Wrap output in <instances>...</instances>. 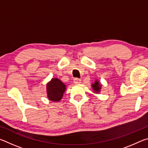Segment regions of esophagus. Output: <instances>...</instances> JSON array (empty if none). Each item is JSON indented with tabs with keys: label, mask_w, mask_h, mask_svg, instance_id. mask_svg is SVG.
<instances>
[{
	"label": "esophagus",
	"mask_w": 148,
	"mask_h": 148,
	"mask_svg": "<svg viewBox=\"0 0 148 148\" xmlns=\"http://www.w3.org/2000/svg\"><path fill=\"white\" fill-rule=\"evenodd\" d=\"M74 82L76 84H81V79H78V78H75L74 79Z\"/></svg>",
	"instance_id": "obj_1"
}]
</instances>
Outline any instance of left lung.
<instances>
[{"mask_svg":"<svg viewBox=\"0 0 148 148\" xmlns=\"http://www.w3.org/2000/svg\"><path fill=\"white\" fill-rule=\"evenodd\" d=\"M91 87L95 93H99L102 89V84H100L98 79H95L93 83L91 84Z\"/></svg>","mask_w":148,"mask_h":148,"instance_id":"1","label":"left lung"}]
</instances>
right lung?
Segmentation results:
<instances>
[{
	"instance_id": "1",
	"label": "right lung",
	"mask_w": 148,
	"mask_h": 148,
	"mask_svg": "<svg viewBox=\"0 0 148 148\" xmlns=\"http://www.w3.org/2000/svg\"><path fill=\"white\" fill-rule=\"evenodd\" d=\"M66 89V86L62 83L61 80L57 77L52 78L46 84L47 99L53 102L60 101L63 97Z\"/></svg>"
}]
</instances>
